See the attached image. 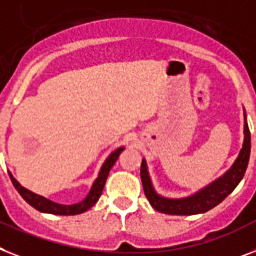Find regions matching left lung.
<instances>
[{"instance_id": "1", "label": "left lung", "mask_w": 256, "mask_h": 256, "mask_svg": "<svg viewBox=\"0 0 256 256\" xmlns=\"http://www.w3.org/2000/svg\"><path fill=\"white\" fill-rule=\"evenodd\" d=\"M244 144L241 151L238 154V158L233 162L230 168L225 172L224 174L214 180L206 188H200L195 194L180 199H172V198L161 196L156 192L151 177L148 173L147 162L143 158L140 165V178L143 184V190L147 196L148 202L156 211L166 214H204L210 211L221 202L224 200L228 195L230 194L237 184L244 178V172L248 169V158L251 151V136L248 130V120H246V112H244Z\"/></svg>"}]
</instances>
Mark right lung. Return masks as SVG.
<instances>
[{
  "instance_id": "1",
  "label": "right lung",
  "mask_w": 256,
  "mask_h": 256,
  "mask_svg": "<svg viewBox=\"0 0 256 256\" xmlns=\"http://www.w3.org/2000/svg\"><path fill=\"white\" fill-rule=\"evenodd\" d=\"M124 147H120L109 154L108 158H106V160L104 161V164H102L100 172H98V178H96L95 181H94V184H92V188L91 190H90V192H88L87 196H86L82 202H79V203H75V204L66 206L49 200L46 198L35 194V192L30 191L28 188H23L22 184H19V182L12 177V174L10 172H8V176L12 178V184H14V188L18 190L20 196H22L30 206H32L35 210H38V211L44 212V214H61V216H70V214H83V212H86L87 210H90L92 206L96 204V202L98 200V198H100L102 190H104L105 182H106V178H108L109 170H110L112 166L114 165L118 156L121 154V152L124 151Z\"/></svg>"
}]
</instances>
